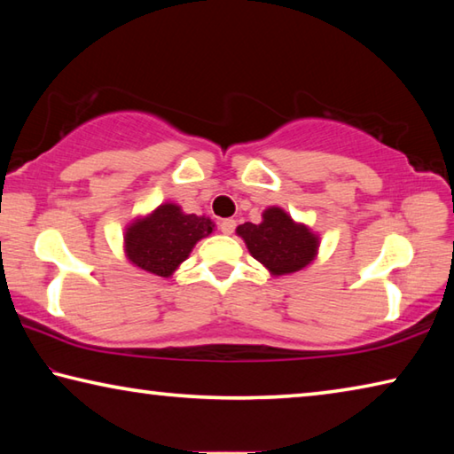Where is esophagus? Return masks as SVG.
<instances>
[{
    "label": "esophagus",
    "instance_id": "1",
    "mask_svg": "<svg viewBox=\"0 0 454 454\" xmlns=\"http://www.w3.org/2000/svg\"><path fill=\"white\" fill-rule=\"evenodd\" d=\"M220 230H222V234H232L234 230H236V220H232V218L222 220L220 222Z\"/></svg>",
    "mask_w": 454,
    "mask_h": 454
}]
</instances>
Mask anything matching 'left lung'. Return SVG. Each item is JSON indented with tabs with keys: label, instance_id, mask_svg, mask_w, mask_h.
Listing matches in <instances>:
<instances>
[{
	"label": "left lung",
	"instance_id": "left-lung-1",
	"mask_svg": "<svg viewBox=\"0 0 454 454\" xmlns=\"http://www.w3.org/2000/svg\"><path fill=\"white\" fill-rule=\"evenodd\" d=\"M236 232L242 236L250 254L274 276L302 270L312 262L318 250V236L304 224H296L276 206L264 210L260 224L246 222L236 228Z\"/></svg>",
	"mask_w": 454,
	"mask_h": 454
}]
</instances>
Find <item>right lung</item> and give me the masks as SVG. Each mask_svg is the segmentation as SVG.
Masks as SVG:
<instances>
[{"label":"right lung","mask_w":454,"mask_h":454,"mask_svg":"<svg viewBox=\"0 0 454 454\" xmlns=\"http://www.w3.org/2000/svg\"><path fill=\"white\" fill-rule=\"evenodd\" d=\"M212 230L210 218L184 214L176 204H162L126 228V256L142 270L168 278Z\"/></svg>","instance_id":"add662e5"}]
</instances>
